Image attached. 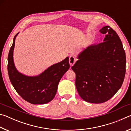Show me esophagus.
Listing matches in <instances>:
<instances>
[{
  "mask_svg": "<svg viewBox=\"0 0 131 131\" xmlns=\"http://www.w3.org/2000/svg\"><path fill=\"white\" fill-rule=\"evenodd\" d=\"M77 61L76 58L74 57V55H71L70 57H69V64L70 66H73L74 64L76 63V62Z\"/></svg>",
  "mask_w": 131,
  "mask_h": 131,
  "instance_id": "obj_1",
  "label": "esophagus"
}]
</instances>
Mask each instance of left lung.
<instances>
[{"instance_id": "1", "label": "left lung", "mask_w": 131, "mask_h": 131, "mask_svg": "<svg viewBox=\"0 0 131 131\" xmlns=\"http://www.w3.org/2000/svg\"><path fill=\"white\" fill-rule=\"evenodd\" d=\"M99 32L105 35L103 42L85 48L72 67L80 96L92 103L112 98L121 88L125 75V52L118 35L109 26Z\"/></svg>"}]
</instances>
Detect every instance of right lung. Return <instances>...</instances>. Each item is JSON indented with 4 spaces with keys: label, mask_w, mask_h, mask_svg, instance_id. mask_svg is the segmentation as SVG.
Wrapping results in <instances>:
<instances>
[{
    "label": "right lung",
    "mask_w": 131,
    "mask_h": 131,
    "mask_svg": "<svg viewBox=\"0 0 131 131\" xmlns=\"http://www.w3.org/2000/svg\"><path fill=\"white\" fill-rule=\"evenodd\" d=\"M15 35L8 55L7 70L10 80L14 89L24 100L35 105L51 101L56 94L58 85L63 74L69 69V57L50 66L37 76H28L19 72L15 68L13 51Z\"/></svg>",
    "instance_id": "1"
}]
</instances>
